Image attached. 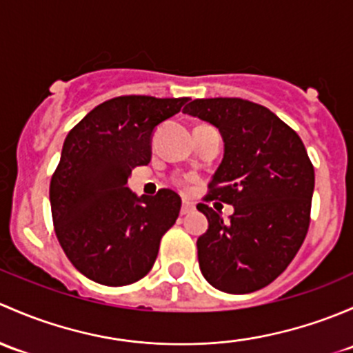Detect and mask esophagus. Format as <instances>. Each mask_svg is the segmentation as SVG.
<instances>
[{"label":"esophagus","mask_w":353,"mask_h":353,"mask_svg":"<svg viewBox=\"0 0 353 353\" xmlns=\"http://www.w3.org/2000/svg\"><path fill=\"white\" fill-rule=\"evenodd\" d=\"M192 210H194V203L188 202V201H183V203H181V209H180L181 216H185V214L192 212Z\"/></svg>","instance_id":"obj_1"}]
</instances>
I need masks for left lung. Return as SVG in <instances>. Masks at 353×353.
Masks as SVG:
<instances>
[{"mask_svg": "<svg viewBox=\"0 0 353 353\" xmlns=\"http://www.w3.org/2000/svg\"><path fill=\"white\" fill-rule=\"evenodd\" d=\"M183 114L210 122L224 158L203 201L231 203L230 221L207 203L209 228L197 239L205 281L230 294L274 282L299 252L310 228L314 168L296 130L263 105L243 98H199Z\"/></svg>", "mask_w": 353, "mask_h": 353, "instance_id": "8db88e82", "label": "left lung"}]
</instances>
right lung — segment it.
<instances>
[{"instance_id": "obj_1", "label": "right lung", "mask_w": 353, "mask_h": 353, "mask_svg": "<svg viewBox=\"0 0 353 353\" xmlns=\"http://www.w3.org/2000/svg\"><path fill=\"white\" fill-rule=\"evenodd\" d=\"M185 101L117 97L69 130L50 178V210L69 261L93 282L121 287L143 279L175 224L181 207L176 192L161 188L154 197H137L125 185L132 168L151 161L156 127Z\"/></svg>"}]
</instances>
